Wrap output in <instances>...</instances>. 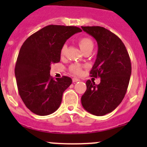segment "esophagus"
Segmentation results:
<instances>
[{
	"instance_id": "obj_1",
	"label": "esophagus",
	"mask_w": 147,
	"mask_h": 147,
	"mask_svg": "<svg viewBox=\"0 0 147 147\" xmlns=\"http://www.w3.org/2000/svg\"><path fill=\"white\" fill-rule=\"evenodd\" d=\"M78 81H80V79H78V78H72V82H78Z\"/></svg>"
}]
</instances>
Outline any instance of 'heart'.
<instances>
[{"label":"heart","instance_id":"obj_1","mask_svg":"<svg viewBox=\"0 0 147 147\" xmlns=\"http://www.w3.org/2000/svg\"><path fill=\"white\" fill-rule=\"evenodd\" d=\"M78 45H79L80 47L81 50H82L83 52H85L86 50H89V49L93 48V42L90 38L88 37H82V38H80L78 40ZM67 50V45L66 44L63 45L61 48V53L62 55H64L66 53ZM69 70L70 72H72V73L76 74V75H79V74L81 73L82 72V67L79 65L74 64L72 65L70 67H69Z\"/></svg>","mask_w":147,"mask_h":147}]
</instances>
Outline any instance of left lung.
<instances>
[{"mask_svg":"<svg viewBox=\"0 0 147 147\" xmlns=\"http://www.w3.org/2000/svg\"><path fill=\"white\" fill-rule=\"evenodd\" d=\"M98 45L97 59L90 77L100 78L99 84L90 80L81 102L86 111L103 116L116 109L127 92L131 73L129 55L119 37L100 26H82Z\"/></svg>","mask_w":147,"mask_h":147,"instance_id":"obj_1","label":"left lung"}]
</instances>
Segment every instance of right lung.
<instances>
[{
    "instance_id": "right-lung-1",
    "label": "right lung",
    "mask_w": 147,
    "mask_h": 147,
    "mask_svg": "<svg viewBox=\"0 0 147 147\" xmlns=\"http://www.w3.org/2000/svg\"><path fill=\"white\" fill-rule=\"evenodd\" d=\"M82 30L75 26L50 25L28 38L21 46L15 75L22 100L35 115L45 116L60 107L72 79L63 76L54 80L50 66L60 60V51L68 38Z\"/></svg>"
}]
</instances>
